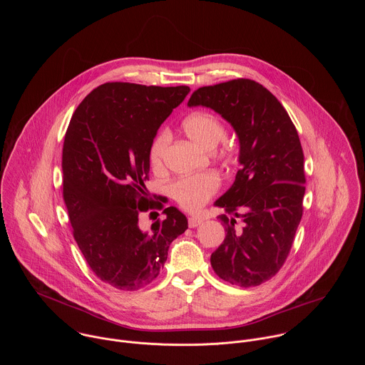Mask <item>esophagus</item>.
I'll return each instance as SVG.
<instances>
[{
    "label": "esophagus",
    "instance_id": "esophagus-1",
    "mask_svg": "<svg viewBox=\"0 0 365 365\" xmlns=\"http://www.w3.org/2000/svg\"><path fill=\"white\" fill-rule=\"evenodd\" d=\"M202 222H204V217L192 216V217L188 219V226H190V227H197V226H200Z\"/></svg>",
    "mask_w": 365,
    "mask_h": 365
}]
</instances>
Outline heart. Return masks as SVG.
<instances>
[{
	"label": "heart",
	"mask_w": 365,
	"mask_h": 365,
	"mask_svg": "<svg viewBox=\"0 0 365 365\" xmlns=\"http://www.w3.org/2000/svg\"><path fill=\"white\" fill-rule=\"evenodd\" d=\"M181 129L188 139L207 150L216 148L226 138V126L223 120L209 110H195L190 113L181 122ZM168 140V133L161 130L150 142L149 163L155 171H160L164 165V153ZM219 156L229 160L233 157V149L229 145H223L219 150ZM219 187L220 181L216 174L201 173L175 180L170 185V194L181 208L195 212L208 202L217 192Z\"/></svg>",
	"instance_id": "b5f03b06"
}]
</instances>
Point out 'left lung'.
Segmentation results:
<instances>
[{
    "label": "left lung",
    "instance_id": "1",
    "mask_svg": "<svg viewBox=\"0 0 365 365\" xmlns=\"http://www.w3.org/2000/svg\"><path fill=\"white\" fill-rule=\"evenodd\" d=\"M188 105L212 108L239 136L242 168L215 202L225 210L226 237L210 264L232 285L257 287L288 259L304 213L307 178L297 128L282 104L249 78L201 87Z\"/></svg>",
    "mask_w": 365,
    "mask_h": 365
}]
</instances>
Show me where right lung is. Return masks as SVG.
<instances>
[{"mask_svg": "<svg viewBox=\"0 0 365 365\" xmlns=\"http://www.w3.org/2000/svg\"><path fill=\"white\" fill-rule=\"evenodd\" d=\"M188 93L187 86L105 83L77 106L66 130L63 200L73 236L93 272L116 289L155 281L170 243L188 229L174 207L150 233L139 223L142 212L164 208L146 188L149 146Z\"/></svg>", "mask_w": 365, "mask_h": 365, "instance_id": "add662e5", "label": "right lung"}]
</instances>
